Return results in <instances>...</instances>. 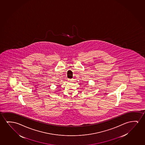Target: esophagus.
Masks as SVG:
<instances>
[{
  "label": "esophagus",
  "mask_w": 145,
  "mask_h": 145,
  "mask_svg": "<svg viewBox=\"0 0 145 145\" xmlns=\"http://www.w3.org/2000/svg\"><path fill=\"white\" fill-rule=\"evenodd\" d=\"M73 80V79H69L70 81H72V80Z\"/></svg>",
  "instance_id": "1"
}]
</instances>
